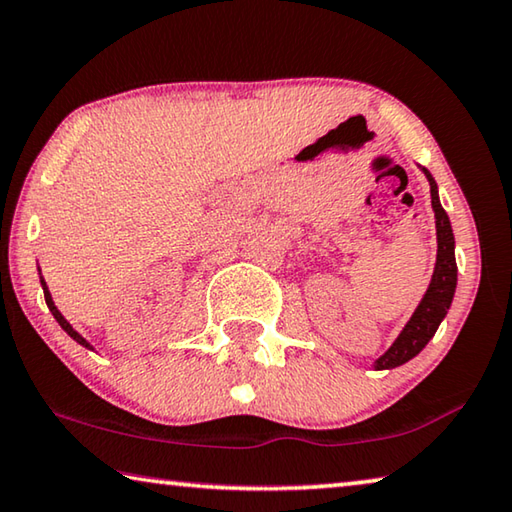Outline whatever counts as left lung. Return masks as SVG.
I'll use <instances>...</instances> for the list:
<instances>
[{"mask_svg":"<svg viewBox=\"0 0 512 512\" xmlns=\"http://www.w3.org/2000/svg\"><path fill=\"white\" fill-rule=\"evenodd\" d=\"M424 173L431 182V202L435 212V225H437V262H435V273L431 280V287H428L426 296L421 298L419 307L412 314L408 326L403 328L399 339L389 346V351L383 358L376 360V369H394L399 364L408 362L415 358V355L424 348L431 337L435 335L437 326H440L442 319L446 316V310L451 307L453 291H456V280H458V266H456V255H453V232L449 216L440 205V198H437V184L433 175L424 168Z\"/></svg>","mask_w":512,"mask_h":512,"instance_id":"1","label":"left lung"}]
</instances>
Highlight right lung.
<instances>
[{
  "label": "right lung",
  "instance_id": "right-lung-1",
  "mask_svg": "<svg viewBox=\"0 0 512 512\" xmlns=\"http://www.w3.org/2000/svg\"><path fill=\"white\" fill-rule=\"evenodd\" d=\"M40 285H43V291H45V303H47V307H50V312H52V316H54V319H56V321H59V326H61L63 330H66V332H68V335H70L72 339H75V342H77V344H81V346H86V348H91V344H88V342H86V339H84V337H81V335H79V332H77L75 328H72V326H70V323H68L66 319H63V314H61L59 310H56L54 300H52V296H50V289H47V285H45V280H43V278H40Z\"/></svg>",
  "mask_w": 512,
  "mask_h": 512
}]
</instances>
